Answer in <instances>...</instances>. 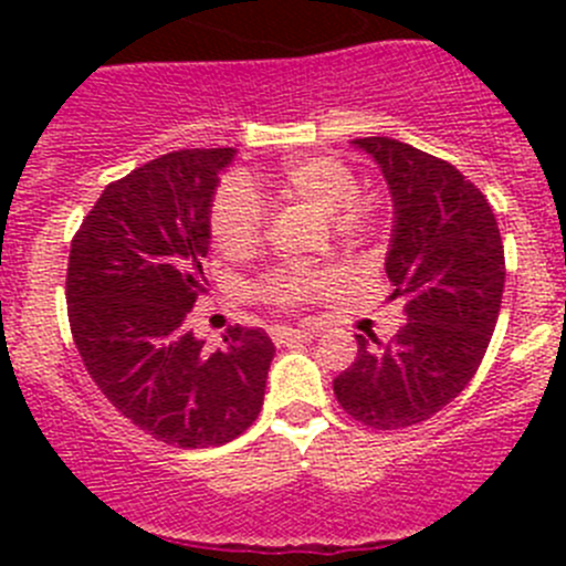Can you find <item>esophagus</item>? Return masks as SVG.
<instances>
[{
    "label": "esophagus",
    "mask_w": 566,
    "mask_h": 566,
    "mask_svg": "<svg viewBox=\"0 0 566 566\" xmlns=\"http://www.w3.org/2000/svg\"><path fill=\"white\" fill-rule=\"evenodd\" d=\"M312 336H317V328H287V325H271V339L276 342V345L312 339Z\"/></svg>",
    "instance_id": "obj_1"
}]
</instances>
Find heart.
I'll list each match as a JSON object with an SVG mask.
<instances>
[{
  "label": "heart",
  "instance_id": "b5f03b06",
  "mask_svg": "<svg viewBox=\"0 0 566 566\" xmlns=\"http://www.w3.org/2000/svg\"><path fill=\"white\" fill-rule=\"evenodd\" d=\"M279 197L295 199L331 219V232L339 241H358L369 230V208L358 193V180L345 161L334 156L290 158L273 177ZM265 227L260 197L243 177H230L219 186L210 208V235L227 254H247L256 247ZM331 273L312 268H279L256 282V295L268 304L298 306L331 287Z\"/></svg>",
  "mask_w": 566,
  "mask_h": 566
}]
</instances>
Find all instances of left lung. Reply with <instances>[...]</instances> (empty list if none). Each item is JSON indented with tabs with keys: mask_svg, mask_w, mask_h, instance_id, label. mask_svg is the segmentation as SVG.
Instances as JSON below:
<instances>
[{
	"mask_svg": "<svg viewBox=\"0 0 566 566\" xmlns=\"http://www.w3.org/2000/svg\"><path fill=\"white\" fill-rule=\"evenodd\" d=\"M389 182L386 273L408 323L391 342L358 339L334 380L342 408L375 430L419 424L471 384L504 295V243L484 193L452 164L389 136L353 139Z\"/></svg>",
	"mask_w": 566,
	"mask_h": 566,
	"instance_id": "left-lung-1",
	"label": "left lung"
}]
</instances>
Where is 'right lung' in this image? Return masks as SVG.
I'll use <instances>...</instances> for the list:
<instances>
[{
  "instance_id": "obj_1",
  "label": "right lung",
  "mask_w": 566,
  "mask_h": 566,
  "mask_svg": "<svg viewBox=\"0 0 566 566\" xmlns=\"http://www.w3.org/2000/svg\"><path fill=\"white\" fill-rule=\"evenodd\" d=\"M232 147L175 150L108 182L73 235L67 319L108 402L180 449L230 443L260 416L271 336L227 328L205 353L186 317L208 293L210 205Z\"/></svg>"
}]
</instances>
